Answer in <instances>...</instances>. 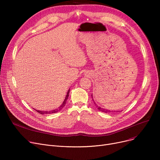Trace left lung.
Wrapping results in <instances>:
<instances>
[{
    "mask_svg": "<svg viewBox=\"0 0 160 160\" xmlns=\"http://www.w3.org/2000/svg\"><path fill=\"white\" fill-rule=\"evenodd\" d=\"M94 101V100H93ZM95 103V105H96V106H97V109L98 110H99V111H100V112H104V113H110V112H112L110 110H106V109H103V108H100V107H99V106H98L97 104H96V103L95 102H94Z\"/></svg>",
    "mask_w": 160,
    "mask_h": 160,
    "instance_id": "8db88e82",
    "label": "left lung"
}]
</instances>
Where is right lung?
Returning a JSON list of instances; mask_svg holds the SVG:
<instances>
[{"instance_id": "1", "label": "right lung", "mask_w": 160, "mask_h": 160, "mask_svg": "<svg viewBox=\"0 0 160 160\" xmlns=\"http://www.w3.org/2000/svg\"><path fill=\"white\" fill-rule=\"evenodd\" d=\"M69 91H70V89H69L68 91H67V95H66V97H65V100H64V101H63V104L60 106V107L58 108V109H56V110H52V111H49V112H44V111L43 112V111H39V110H36V111L37 112L39 113L40 114H42V115H43V114H48V113H57V112H58L59 111L61 110L65 106L66 102H67V98H68V97H69Z\"/></svg>"}]
</instances>
